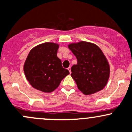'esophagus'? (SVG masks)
Returning a JSON list of instances; mask_svg holds the SVG:
<instances>
[{
    "instance_id": "esophagus-1",
    "label": "esophagus",
    "mask_w": 132,
    "mask_h": 132,
    "mask_svg": "<svg viewBox=\"0 0 132 132\" xmlns=\"http://www.w3.org/2000/svg\"><path fill=\"white\" fill-rule=\"evenodd\" d=\"M70 69H71V67H69L68 68V70H69V72H70V74L71 73V70H70Z\"/></svg>"
}]
</instances>
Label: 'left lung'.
Returning <instances> with one entry per match:
<instances>
[{
    "label": "left lung",
    "mask_w": 132,
    "mask_h": 132,
    "mask_svg": "<svg viewBox=\"0 0 132 132\" xmlns=\"http://www.w3.org/2000/svg\"><path fill=\"white\" fill-rule=\"evenodd\" d=\"M68 46L77 60L71 67V76L78 89L86 95L102 90L108 81L110 67L100 47L85 41Z\"/></svg>",
    "instance_id": "obj_1"
}]
</instances>
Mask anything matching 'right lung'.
Wrapping results in <instances>:
<instances>
[{"instance_id":"right-lung-1","label":"right lung","mask_w":132,"mask_h":132,"mask_svg":"<svg viewBox=\"0 0 132 132\" xmlns=\"http://www.w3.org/2000/svg\"><path fill=\"white\" fill-rule=\"evenodd\" d=\"M58 44L45 43L30 50L23 66L27 81L36 89L51 93L58 88L61 81L69 74L57 56Z\"/></svg>"}]
</instances>
